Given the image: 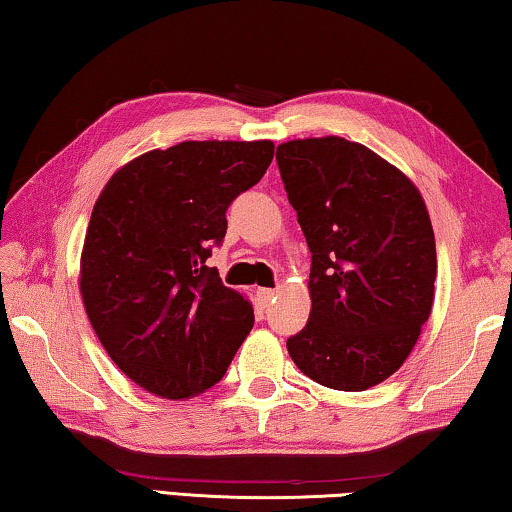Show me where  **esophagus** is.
Listing matches in <instances>:
<instances>
[{"mask_svg": "<svg viewBox=\"0 0 512 512\" xmlns=\"http://www.w3.org/2000/svg\"><path fill=\"white\" fill-rule=\"evenodd\" d=\"M275 296H277L275 289H257V298H259V302H262V305H271Z\"/></svg>", "mask_w": 512, "mask_h": 512, "instance_id": "1", "label": "esophagus"}]
</instances>
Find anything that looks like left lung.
<instances>
[{"mask_svg": "<svg viewBox=\"0 0 512 512\" xmlns=\"http://www.w3.org/2000/svg\"><path fill=\"white\" fill-rule=\"evenodd\" d=\"M275 160L311 250L309 323L287 350L320 386L366 391L397 372L431 314L427 205L400 169L343 137L284 142Z\"/></svg>", "mask_w": 512, "mask_h": 512, "instance_id": "left-lung-1", "label": "left lung"}]
</instances>
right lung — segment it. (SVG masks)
Masks as SVG:
<instances>
[{
    "label": "right lung",
    "mask_w": 512,
    "mask_h": 512,
    "mask_svg": "<svg viewBox=\"0 0 512 512\" xmlns=\"http://www.w3.org/2000/svg\"><path fill=\"white\" fill-rule=\"evenodd\" d=\"M273 142H180L112 173L85 232L81 298L108 357L137 386L187 400L228 370L253 305L205 266L225 210L259 180Z\"/></svg>",
    "instance_id": "obj_1"
}]
</instances>
